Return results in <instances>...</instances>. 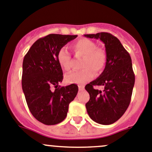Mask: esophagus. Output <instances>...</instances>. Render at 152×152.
<instances>
[{
  "mask_svg": "<svg viewBox=\"0 0 152 152\" xmlns=\"http://www.w3.org/2000/svg\"><path fill=\"white\" fill-rule=\"evenodd\" d=\"M85 90V87L83 85H79V91H82Z\"/></svg>",
  "mask_w": 152,
  "mask_h": 152,
  "instance_id": "1",
  "label": "esophagus"
}]
</instances>
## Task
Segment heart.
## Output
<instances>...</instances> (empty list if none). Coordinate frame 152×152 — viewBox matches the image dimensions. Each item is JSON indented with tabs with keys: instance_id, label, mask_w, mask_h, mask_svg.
<instances>
[{
	"instance_id": "heart-1",
	"label": "heart",
	"mask_w": 152,
	"mask_h": 152,
	"mask_svg": "<svg viewBox=\"0 0 152 152\" xmlns=\"http://www.w3.org/2000/svg\"><path fill=\"white\" fill-rule=\"evenodd\" d=\"M72 48L76 54L83 56L82 67L84 69L67 73L65 76L66 83L84 85L94 77L95 72L99 73L104 69L107 65V53L103 48L97 47L95 42L82 38L76 41ZM56 60L63 70L70 69V57L65 48H61L58 50Z\"/></svg>"
}]
</instances>
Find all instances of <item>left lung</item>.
Instances as JSON below:
<instances>
[{
  "mask_svg": "<svg viewBox=\"0 0 152 152\" xmlns=\"http://www.w3.org/2000/svg\"><path fill=\"white\" fill-rule=\"evenodd\" d=\"M100 39L104 43L107 60L104 70L98 79L85 86L90 94L86 109L90 118L103 125L117 121L124 114L131 102L134 74L129 53L116 37L107 32L85 34ZM103 86V91L94 88Z\"/></svg>",
  "mask_w": 152,
  "mask_h": 152,
  "instance_id": "8db88e82",
  "label": "left lung"
}]
</instances>
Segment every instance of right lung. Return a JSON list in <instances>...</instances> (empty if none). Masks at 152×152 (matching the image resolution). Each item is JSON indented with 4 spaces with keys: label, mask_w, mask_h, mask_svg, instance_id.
Instances as JSON below:
<instances>
[{
    "label": "right lung",
    "mask_w": 152,
    "mask_h": 152,
    "mask_svg": "<svg viewBox=\"0 0 152 152\" xmlns=\"http://www.w3.org/2000/svg\"><path fill=\"white\" fill-rule=\"evenodd\" d=\"M77 35L50 34L38 39L23 62L22 88L32 115L45 125H55L66 118L69 104L78 93V86L59 85L63 79L56 60L61 48Z\"/></svg>",
    "instance_id": "obj_1"
}]
</instances>
